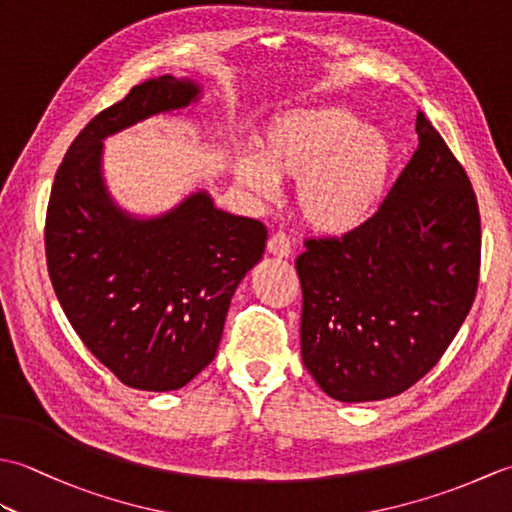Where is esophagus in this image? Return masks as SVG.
<instances>
[{
	"mask_svg": "<svg viewBox=\"0 0 512 512\" xmlns=\"http://www.w3.org/2000/svg\"><path fill=\"white\" fill-rule=\"evenodd\" d=\"M268 253L279 259H286L292 255V242L286 233H273L268 239Z\"/></svg>",
	"mask_w": 512,
	"mask_h": 512,
	"instance_id": "34e87169",
	"label": "esophagus"
}]
</instances>
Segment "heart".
I'll return each mask as SVG.
<instances>
[{
    "label": "heart",
    "mask_w": 512,
    "mask_h": 512,
    "mask_svg": "<svg viewBox=\"0 0 512 512\" xmlns=\"http://www.w3.org/2000/svg\"><path fill=\"white\" fill-rule=\"evenodd\" d=\"M394 167V147L378 127L343 107L279 114L255 140V156L235 158L248 191L268 195L275 180H299L297 204L314 231L347 235L374 215Z\"/></svg>",
    "instance_id": "1"
}]
</instances>
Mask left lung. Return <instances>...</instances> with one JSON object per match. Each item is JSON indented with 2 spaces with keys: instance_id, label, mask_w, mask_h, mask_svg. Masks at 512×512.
I'll use <instances>...</instances> for the list:
<instances>
[{
  "instance_id": "1",
  "label": "left lung",
  "mask_w": 512,
  "mask_h": 512,
  "mask_svg": "<svg viewBox=\"0 0 512 512\" xmlns=\"http://www.w3.org/2000/svg\"><path fill=\"white\" fill-rule=\"evenodd\" d=\"M418 149L380 209L306 239L301 358L341 402L398 396L447 352L480 279V209L464 167L418 112Z\"/></svg>"
}]
</instances>
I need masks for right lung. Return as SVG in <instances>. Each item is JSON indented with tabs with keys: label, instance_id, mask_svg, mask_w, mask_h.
Segmentation results:
<instances>
[{
	"label": "right lung",
	"instance_id": "obj_1",
	"mask_svg": "<svg viewBox=\"0 0 512 512\" xmlns=\"http://www.w3.org/2000/svg\"><path fill=\"white\" fill-rule=\"evenodd\" d=\"M200 99L191 79L158 76L83 127L54 176L46 213L52 288L85 347L143 391L180 389L209 365L239 281L264 255L266 226L195 191L136 217L103 180V140Z\"/></svg>",
	"mask_w": 512,
	"mask_h": 512
}]
</instances>
